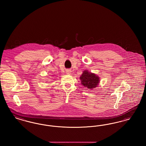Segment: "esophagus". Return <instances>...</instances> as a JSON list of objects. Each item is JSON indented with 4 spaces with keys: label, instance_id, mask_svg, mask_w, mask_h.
I'll return each instance as SVG.
<instances>
[{
    "label": "esophagus",
    "instance_id": "1",
    "mask_svg": "<svg viewBox=\"0 0 146 146\" xmlns=\"http://www.w3.org/2000/svg\"><path fill=\"white\" fill-rule=\"evenodd\" d=\"M72 73L71 70H66V74H70Z\"/></svg>",
    "mask_w": 146,
    "mask_h": 146
}]
</instances>
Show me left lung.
<instances>
[{
	"label": "left lung",
	"instance_id": "1",
	"mask_svg": "<svg viewBox=\"0 0 146 146\" xmlns=\"http://www.w3.org/2000/svg\"><path fill=\"white\" fill-rule=\"evenodd\" d=\"M100 78L96 74L85 70L80 77L81 84L84 87L90 90H93L98 86L100 83Z\"/></svg>",
	"mask_w": 146,
	"mask_h": 146
}]
</instances>
